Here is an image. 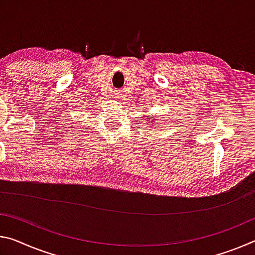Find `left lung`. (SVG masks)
I'll return each instance as SVG.
<instances>
[{"instance_id":"obj_1","label":"left lung","mask_w":255,"mask_h":255,"mask_svg":"<svg viewBox=\"0 0 255 255\" xmlns=\"http://www.w3.org/2000/svg\"><path fill=\"white\" fill-rule=\"evenodd\" d=\"M147 118H148V119H153V118H154V117H153V116H147ZM155 120H156V119H155ZM149 125H154V121H152V123L149 124Z\"/></svg>"}]
</instances>
